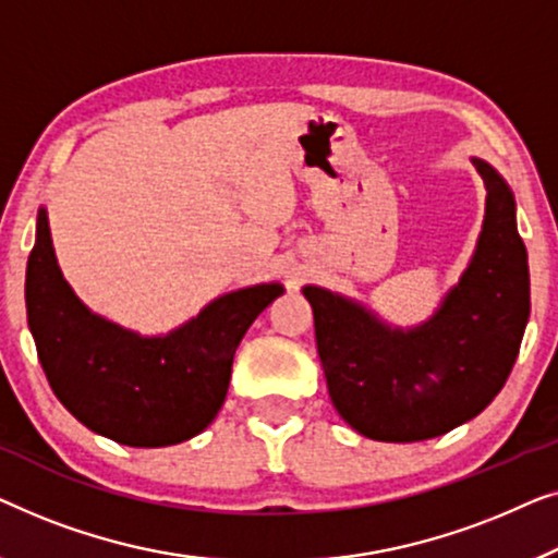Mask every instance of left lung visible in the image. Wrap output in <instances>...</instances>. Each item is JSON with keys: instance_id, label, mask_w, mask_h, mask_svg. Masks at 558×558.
<instances>
[{"instance_id": "1", "label": "left lung", "mask_w": 558, "mask_h": 558, "mask_svg": "<svg viewBox=\"0 0 558 558\" xmlns=\"http://www.w3.org/2000/svg\"><path fill=\"white\" fill-rule=\"evenodd\" d=\"M485 182L475 253L425 324L391 326L354 298L305 286L328 397L343 422L379 442L445 435L488 407L511 374L531 313L529 255L506 179Z\"/></svg>"}]
</instances>
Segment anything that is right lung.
<instances>
[{
  "instance_id": "right-lung-1",
  "label": "right lung",
  "mask_w": 558,
  "mask_h": 558,
  "mask_svg": "<svg viewBox=\"0 0 558 558\" xmlns=\"http://www.w3.org/2000/svg\"><path fill=\"white\" fill-rule=\"evenodd\" d=\"M280 282L232 290L174 331L141 336L73 293L54 257L47 209L27 260V324L54 397L77 422L129 447L184 442L222 410L232 359Z\"/></svg>"
}]
</instances>
